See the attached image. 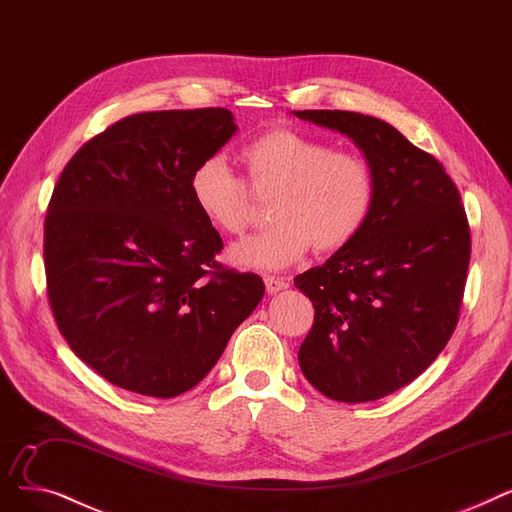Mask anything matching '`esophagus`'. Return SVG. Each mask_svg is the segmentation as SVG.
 Segmentation results:
<instances>
[{"mask_svg":"<svg viewBox=\"0 0 512 512\" xmlns=\"http://www.w3.org/2000/svg\"><path fill=\"white\" fill-rule=\"evenodd\" d=\"M264 285H266V291L269 294H279V291L287 289L289 287V281L287 279H279V277H264Z\"/></svg>","mask_w":512,"mask_h":512,"instance_id":"1","label":"esophagus"}]
</instances>
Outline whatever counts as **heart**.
Wrapping results in <instances>:
<instances>
[{
  "label": "heart",
  "instance_id": "1",
  "mask_svg": "<svg viewBox=\"0 0 512 512\" xmlns=\"http://www.w3.org/2000/svg\"><path fill=\"white\" fill-rule=\"evenodd\" d=\"M254 187L277 189L271 202L273 225L229 250L241 269L279 271L314 248L335 252L362 231L375 200L369 162L333 152L329 143L300 131L275 129L241 150ZM189 196L206 221L225 235L250 223V198L243 181L223 156H210L191 170Z\"/></svg>",
  "mask_w": 512,
  "mask_h": 512
}]
</instances>
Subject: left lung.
Here are the masks:
<instances>
[{
    "instance_id": "left-lung-1",
    "label": "left lung",
    "mask_w": 512,
    "mask_h": 512,
    "mask_svg": "<svg viewBox=\"0 0 512 512\" xmlns=\"http://www.w3.org/2000/svg\"><path fill=\"white\" fill-rule=\"evenodd\" d=\"M294 114L350 137L375 179L362 231L294 279L314 306L300 369L331 400H379L415 381L458 323L471 258L467 214L444 166L385 120L346 110Z\"/></svg>"
}]
</instances>
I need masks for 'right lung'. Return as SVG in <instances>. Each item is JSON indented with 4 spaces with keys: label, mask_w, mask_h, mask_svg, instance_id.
<instances>
[{
    "label": "right lung",
    "mask_w": 512,
    "mask_h": 512,
    "mask_svg": "<svg viewBox=\"0 0 512 512\" xmlns=\"http://www.w3.org/2000/svg\"><path fill=\"white\" fill-rule=\"evenodd\" d=\"M225 108L133 114L70 158L45 216V275L60 333L110 383L152 398L196 387L264 296L223 269L193 206L191 170L235 135Z\"/></svg>",
    "instance_id": "1"
}]
</instances>
